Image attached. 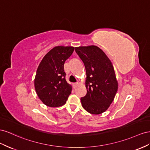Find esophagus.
Segmentation results:
<instances>
[{
    "mask_svg": "<svg viewBox=\"0 0 150 150\" xmlns=\"http://www.w3.org/2000/svg\"><path fill=\"white\" fill-rule=\"evenodd\" d=\"M78 84H79V83L78 82H76V83H74V87H76V85H78Z\"/></svg>",
    "mask_w": 150,
    "mask_h": 150,
    "instance_id": "1",
    "label": "esophagus"
}]
</instances>
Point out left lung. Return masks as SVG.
<instances>
[{
    "mask_svg": "<svg viewBox=\"0 0 150 150\" xmlns=\"http://www.w3.org/2000/svg\"><path fill=\"white\" fill-rule=\"evenodd\" d=\"M84 63L87 94L81 97L82 107L92 114H99L109 108L117 91L118 83L112 63L96 46L75 48Z\"/></svg>",
    "mask_w": 150,
    "mask_h": 150,
    "instance_id": "1",
    "label": "left lung"
}]
</instances>
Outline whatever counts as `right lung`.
I'll list each match as a JSON object with an SVG mask.
<instances>
[{
  "label": "right lung",
  "mask_w": 150,
  "mask_h": 150,
  "mask_svg": "<svg viewBox=\"0 0 150 150\" xmlns=\"http://www.w3.org/2000/svg\"><path fill=\"white\" fill-rule=\"evenodd\" d=\"M72 46H56L41 60L35 79L38 96L47 106L65 104L71 92V86L65 80L64 64L74 51Z\"/></svg>",
  "instance_id": "obj_1"
}]
</instances>
